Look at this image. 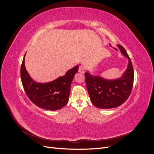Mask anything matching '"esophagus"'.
<instances>
[{
	"mask_svg": "<svg viewBox=\"0 0 154 154\" xmlns=\"http://www.w3.org/2000/svg\"><path fill=\"white\" fill-rule=\"evenodd\" d=\"M78 71L81 72V73H84L85 72V68L83 66H80V67H79V69H78Z\"/></svg>",
	"mask_w": 154,
	"mask_h": 154,
	"instance_id": "1",
	"label": "esophagus"
}]
</instances>
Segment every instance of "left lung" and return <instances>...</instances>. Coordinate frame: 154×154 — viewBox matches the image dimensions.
Here are the masks:
<instances>
[{"label": "left lung", "mask_w": 154, "mask_h": 154, "mask_svg": "<svg viewBox=\"0 0 154 154\" xmlns=\"http://www.w3.org/2000/svg\"><path fill=\"white\" fill-rule=\"evenodd\" d=\"M118 47L125 57L128 59V64L123 76L117 80H109L98 76L85 73L87 91L92 104L100 109H112L122 105L127 101L132 92L134 74L129 56L122 45Z\"/></svg>", "instance_id": "1"}]
</instances>
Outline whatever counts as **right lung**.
<instances>
[{
  "instance_id": "add662e5",
  "label": "right lung",
  "mask_w": 154,
  "mask_h": 154,
  "mask_svg": "<svg viewBox=\"0 0 154 154\" xmlns=\"http://www.w3.org/2000/svg\"><path fill=\"white\" fill-rule=\"evenodd\" d=\"M24 57L20 68L23 87L29 99L40 108L57 110L63 108L69 101L71 82L78 72V66L69 70L63 76L49 83H37L32 80L27 72Z\"/></svg>"
}]
</instances>
